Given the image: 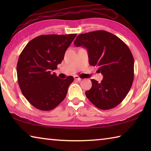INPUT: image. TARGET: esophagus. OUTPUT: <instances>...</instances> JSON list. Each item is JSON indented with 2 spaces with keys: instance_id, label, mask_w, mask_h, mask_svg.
Returning a JSON list of instances; mask_svg holds the SVG:
<instances>
[{
  "instance_id": "esophagus-1",
  "label": "esophagus",
  "mask_w": 151,
  "mask_h": 151,
  "mask_svg": "<svg viewBox=\"0 0 151 151\" xmlns=\"http://www.w3.org/2000/svg\"><path fill=\"white\" fill-rule=\"evenodd\" d=\"M74 78H75V80L78 81H81L82 80V78L81 77H79L78 76H74Z\"/></svg>"
}]
</instances>
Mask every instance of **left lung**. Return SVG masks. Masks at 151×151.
Masks as SVG:
<instances>
[{
    "label": "left lung",
    "instance_id": "obj_1",
    "mask_svg": "<svg viewBox=\"0 0 151 151\" xmlns=\"http://www.w3.org/2000/svg\"><path fill=\"white\" fill-rule=\"evenodd\" d=\"M74 44L86 48L90 65L98 66L103 75L101 83L91 79L92 87L86 91V97L102 110L116 106L127 95L134 79V58L129 48L105 30L79 35Z\"/></svg>",
    "mask_w": 151,
    "mask_h": 151
}]
</instances>
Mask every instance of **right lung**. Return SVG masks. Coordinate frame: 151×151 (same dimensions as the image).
Listing matches in <instances>:
<instances>
[{
	"label": "right lung",
	"instance_id": "obj_1",
	"mask_svg": "<svg viewBox=\"0 0 151 151\" xmlns=\"http://www.w3.org/2000/svg\"><path fill=\"white\" fill-rule=\"evenodd\" d=\"M76 36L40 35L30 40L20 53L17 66L18 83L22 94L35 108L50 111L66 97L73 76L61 79L52 71L62 62Z\"/></svg>",
	"mask_w": 151,
	"mask_h": 151
}]
</instances>
